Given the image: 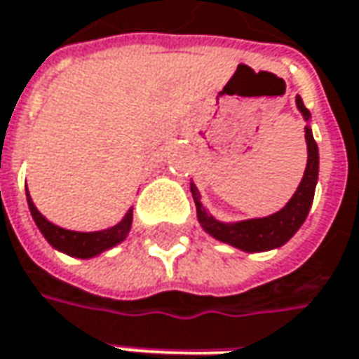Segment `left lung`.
I'll return each mask as SVG.
<instances>
[{"instance_id":"obj_1","label":"left lung","mask_w":359,"mask_h":359,"mask_svg":"<svg viewBox=\"0 0 359 359\" xmlns=\"http://www.w3.org/2000/svg\"><path fill=\"white\" fill-rule=\"evenodd\" d=\"M296 107L302 113L304 121H310V111L304 107V101L298 95H296ZM304 133H306V144H308V163H306L304 177L286 206L270 217L248 218V220H238V222H220L204 208V204L201 203V192L194 187V182H191L192 198L196 204V218L204 232H208L217 241L238 248L242 252H266L272 248H280L282 244L290 241L310 212L316 184H318V167H320L318 144L314 141L310 125L304 127Z\"/></svg>"}]
</instances>
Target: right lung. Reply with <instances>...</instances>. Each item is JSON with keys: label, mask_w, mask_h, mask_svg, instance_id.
Listing matches in <instances>:
<instances>
[{"label": "right lung", "mask_w": 359, "mask_h": 359, "mask_svg": "<svg viewBox=\"0 0 359 359\" xmlns=\"http://www.w3.org/2000/svg\"><path fill=\"white\" fill-rule=\"evenodd\" d=\"M27 204L32 210V217L37 224V229L41 230V234L45 236V241L49 242L55 250L65 252L73 258H93L99 256L101 252H105L109 248L117 246L121 242L127 238L129 234L130 224H133V208L127 210V215L123 217V220L105 230H95V232H79V230H67L57 226L53 222H49L47 218L37 210V206L33 204L29 191H27Z\"/></svg>", "instance_id": "right-lung-1"}]
</instances>
